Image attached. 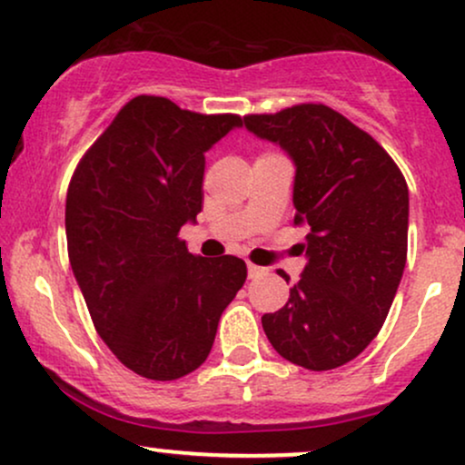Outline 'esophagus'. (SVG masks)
Here are the masks:
<instances>
[{
    "mask_svg": "<svg viewBox=\"0 0 465 465\" xmlns=\"http://www.w3.org/2000/svg\"><path fill=\"white\" fill-rule=\"evenodd\" d=\"M249 279H257V277H262V275H266V268H262V266H257V264H251L249 262Z\"/></svg>",
    "mask_w": 465,
    "mask_h": 465,
    "instance_id": "obj_1",
    "label": "esophagus"
}]
</instances>
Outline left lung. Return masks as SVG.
Masks as SVG:
<instances>
[{"mask_svg": "<svg viewBox=\"0 0 465 465\" xmlns=\"http://www.w3.org/2000/svg\"><path fill=\"white\" fill-rule=\"evenodd\" d=\"M244 125L294 160V225L310 227L303 275L262 327L283 360L333 371L377 338L392 307L407 262V182L371 134L324 104L247 114Z\"/></svg>", "mask_w": 465, "mask_h": 465, "instance_id": "left-lung-1", "label": "left lung"}]
</instances>
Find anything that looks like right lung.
Here are the masks:
<instances>
[{
  "instance_id": "add662e5",
  "label": "right lung",
  "mask_w": 465,
  "mask_h": 465,
  "mask_svg": "<svg viewBox=\"0 0 465 465\" xmlns=\"http://www.w3.org/2000/svg\"><path fill=\"white\" fill-rule=\"evenodd\" d=\"M238 125V114L138 94L73 171L64 210L73 275L97 333L144 379L197 371L247 279L240 257L193 255L179 238L201 212L203 153Z\"/></svg>"
}]
</instances>
